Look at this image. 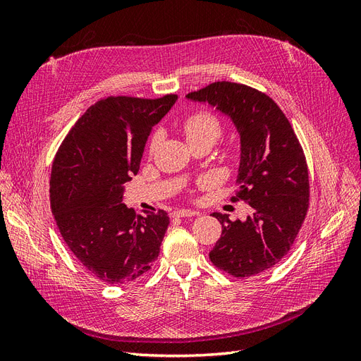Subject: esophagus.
Masks as SVG:
<instances>
[{
    "label": "esophagus",
    "mask_w": 361,
    "mask_h": 361,
    "mask_svg": "<svg viewBox=\"0 0 361 361\" xmlns=\"http://www.w3.org/2000/svg\"><path fill=\"white\" fill-rule=\"evenodd\" d=\"M171 215L178 216V218H183V216H195V215H199V212L191 211V209H178V211H174Z\"/></svg>",
    "instance_id": "1"
}]
</instances>
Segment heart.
Wrapping results in <instances>:
<instances>
[{
  "label": "heart",
  "mask_w": 361,
  "mask_h": 361,
  "mask_svg": "<svg viewBox=\"0 0 361 361\" xmlns=\"http://www.w3.org/2000/svg\"><path fill=\"white\" fill-rule=\"evenodd\" d=\"M183 130L185 135H187V140H200V138H207L215 141L218 137L221 135V125L220 120H218L214 114L200 111L190 116L187 120L183 122ZM159 135L157 134L154 138H152L150 149H155L158 145Z\"/></svg>",
  "instance_id": "1"
}]
</instances>
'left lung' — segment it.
I'll return each instance as SVG.
<instances>
[{"label":"left lung","mask_w":361,"mask_h":361,"mask_svg":"<svg viewBox=\"0 0 361 361\" xmlns=\"http://www.w3.org/2000/svg\"><path fill=\"white\" fill-rule=\"evenodd\" d=\"M227 116L241 143L236 195L251 212L231 221L214 212L223 232L211 250L212 264L233 277L259 274L288 255L309 207V171L286 116L265 93L218 81L187 94Z\"/></svg>","instance_id":"obj_1"}]
</instances>
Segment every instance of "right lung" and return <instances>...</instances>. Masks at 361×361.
Listing matches in <instances>:
<instances>
[{
	"label": "right lung",
	"mask_w": 361,
	"mask_h": 361,
	"mask_svg": "<svg viewBox=\"0 0 361 361\" xmlns=\"http://www.w3.org/2000/svg\"><path fill=\"white\" fill-rule=\"evenodd\" d=\"M176 101L178 94L97 101L73 125L54 159L49 192L59 231L80 264L108 285L137 280L159 255L167 212L135 215L122 200L152 129Z\"/></svg>",
	"instance_id": "obj_1"
}]
</instances>
